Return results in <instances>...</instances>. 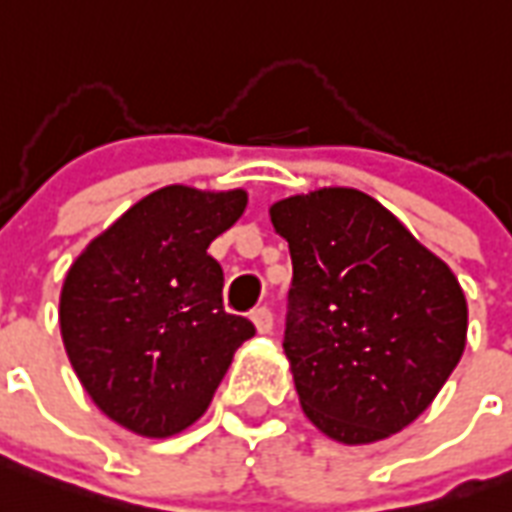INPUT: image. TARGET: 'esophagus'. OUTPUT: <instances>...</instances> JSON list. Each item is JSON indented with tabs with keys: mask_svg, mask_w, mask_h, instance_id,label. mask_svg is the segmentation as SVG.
<instances>
[{
	"mask_svg": "<svg viewBox=\"0 0 512 512\" xmlns=\"http://www.w3.org/2000/svg\"><path fill=\"white\" fill-rule=\"evenodd\" d=\"M251 320H253V326H256V331H259V334H269V331H272V312H269L267 307H259V310H253Z\"/></svg>",
	"mask_w": 512,
	"mask_h": 512,
	"instance_id": "obj_1",
	"label": "esophagus"
}]
</instances>
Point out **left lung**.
Instances as JSON below:
<instances>
[{
    "label": "left lung",
    "instance_id": "left-lung-1",
    "mask_svg": "<svg viewBox=\"0 0 512 512\" xmlns=\"http://www.w3.org/2000/svg\"><path fill=\"white\" fill-rule=\"evenodd\" d=\"M269 219L293 261L283 350L301 411L347 446L400 433L465 352L459 280L382 202L350 186L277 200Z\"/></svg>",
    "mask_w": 512,
    "mask_h": 512
}]
</instances>
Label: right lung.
Returning <instances> with one entry per match:
<instances>
[{
    "label": "right lung",
    "mask_w": 512,
    "mask_h": 512,
    "mask_svg": "<svg viewBox=\"0 0 512 512\" xmlns=\"http://www.w3.org/2000/svg\"><path fill=\"white\" fill-rule=\"evenodd\" d=\"M245 205V189L162 186L66 272L58 320L71 368L130 433L170 438L194 425L237 347L256 334L251 320L224 312V272L208 253Z\"/></svg>",
    "instance_id": "obj_1"
}]
</instances>
